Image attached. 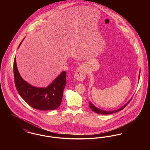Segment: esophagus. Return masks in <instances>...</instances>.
I'll return each instance as SVG.
<instances>
[{
    "mask_svg": "<svg viewBox=\"0 0 150 150\" xmlns=\"http://www.w3.org/2000/svg\"><path fill=\"white\" fill-rule=\"evenodd\" d=\"M86 76V71L85 69L80 66L76 70L74 74V78L79 81L84 80Z\"/></svg>",
    "mask_w": 150,
    "mask_h": 150,
    "instance_id": "obj_1",
    "label": "esophagus"
}]
</instances>
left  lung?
<instances>
[{
  "mask_svg": "<svg viewBox=\"0 0 150 150\" xmlns=\"http://www.w3.org/2000/svg\"><path fill=\"white\" fill-rule=\"evenodd\" d=\"M139 73H140V72H139ZM139 77H140V74H139ZM132 98L129 100L128 102L125 105H124V106H123L122 107H121L120 108H119V109H118V110H114V111H105V110H101V109H100V108H97V107H95L91 102H89V107L92 109V110H93L94 112H95L97 113V114H100L102 115L112 114H114V113H115V112H118V111H120L121 110H122L123 108H124L125 107H126V106L128 105V103L130 102V101L132 100Z\"/></svg>",
  "mask_w": 150,
  "mask_h": 150,
  "instance_id": "1",
  "label": "left lung"
}]
</instances>
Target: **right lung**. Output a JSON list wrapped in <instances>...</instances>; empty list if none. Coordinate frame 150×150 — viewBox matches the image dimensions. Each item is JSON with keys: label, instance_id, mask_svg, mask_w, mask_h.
Listing matches in <instances>:
<instances>
[{"label": "right lung", "instance_id": "1", "mask_svg": "<svg viewBox=\"0 0 150 150\" xmlns=\"http://www.w3.org/2000/svg\"><path fill=\"white\" fill-rule=\"evenodd\" d=\"M13 73L16 89L20 96L29 106L42 111L56 110L60 106L66 84V72H62L47 87L36 88L22 78L17 69L15 57Z\"/></svg>", "mask_w": 150, "mask_h": 150}]
</instances>
